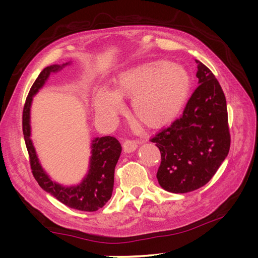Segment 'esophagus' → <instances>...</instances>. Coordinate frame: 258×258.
Segmentation results:
<instances>
[{
  "instance_id": "esophagus-1",
  "label": "esophagus",
  "mask_w": 258,
  "mask_h": 258,
  "mask_svg": "<svg viewBox=\"0 0 258 258\" xmlns=\"http://www.w3.org/2000/svg\"><path fill=\"white\" fill-rule=\"evenodd\" d=\"M138 148V143L136 141H131V140H126L122 143V150L126 154H130L132 152H135Z\"/></svg>"
}]
</instances>
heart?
Segmentation results:
<instances>
[{
    "label": "heart",
    "mask_w": 258,
    "mask_h": 258,
    "mask_svg": "<svg viewBox=\"0 0 258 258\" xmlns=\"http://www.w3.org/2000/svg\"><path fill=\"white\" fill-rule=\"evenodd\" d=\"M191 87L187 70L167 60L137 64L117 74L113 90L101 87L93 98L98 118L112 123L123 111L121 98H131V113L148 128L174 120L186 103Z\"/></svg>",
    "instance_id": "obj_1"
}]
</instances>
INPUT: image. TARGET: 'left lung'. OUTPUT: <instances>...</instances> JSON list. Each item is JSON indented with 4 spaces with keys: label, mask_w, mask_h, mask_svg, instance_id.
I'll return each mask as SVG.
<instances>
[{
    "label": "left lung",
    "mask_w": 258,
    "mask_h": 258,
    "mask_svg": "<svg viewBox=\"0 0 258 258\" xmlns=\"http://www.w3.org/2000/svg\"><path fill=\"white\" fill-rule=\"evenodd\" d=\"M197 62L199 86L183 116L151 141L161 154L157 179L163 189L185 194L205 186L227 157L230 147L226 98L213 73Z\"/></svg>",
    "instance_id": "left-lung-1"
}]
</instances>
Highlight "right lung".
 <instances>
[{
	"label": "right lung",
	"instance_id": "obj_1",
	"mask_svg": "<svg viewBox=\"0 0 258 258\" xmlns=\"http://www.w3.org/2000/svg\"><path fill=\"white\" fill-rule=\"evenodd\" d=\"M71 63L72 61H69L62 64L46 67L37 76L23 107L22 131L30 156L31 169L41 188L69 208L85 212H93L102 208L112 197L114 171L121 153L120 143L110 136L93 138L90 143L91 151L87 173L79 184L69 186L53 181L44 170L31 139V105L33 97L44 87L51 74L61 71Z\"/></svg>",
	"mask_w": 258,
	"mask_h": 258
}]
</instances>
